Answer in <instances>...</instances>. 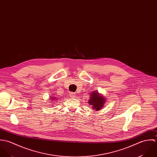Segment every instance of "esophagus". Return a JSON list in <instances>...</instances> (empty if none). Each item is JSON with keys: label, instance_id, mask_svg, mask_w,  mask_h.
Here are the masks:
<instances>
[{"label": "esophagus", "instance_id": "esophagus-1", "mask_svg": "<svg viewBox=\"0 0 157 157\" xmlns=\"http://www.w3.org/2000/svg\"><path fill=\"white\" fill-rule=\"evenodd\" d=\"M70 98H74V97H75V96H76V94H75V93H72V92H70Z\"/></svg>", "mask_w": 157, "mask_h": 157}]
</instances>
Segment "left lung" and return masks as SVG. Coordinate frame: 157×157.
Here are the masks:
<instances>
[{"label":"left lung","instance_id":"1","mask_svg":"<svg viewBox=\"0 0 157 157\" xmlns=\"http://www.w3.org/2000/svg\"><path fill=\"white\" fill-rule=\"evenodd\" d=\"M106 99L97 90L91 93L90 99H89V104L92 106V109L98 111L101 110L104 105Z\"/></svg>","mask_w":157,"mask_h":157}]
</instances>
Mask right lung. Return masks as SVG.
<instances>
[{"instance_id":"add662e5","label":"right lung","mask_w":157,"mask_h":157,"mask_svg":"<svg viewBox=\"0 0 157 157\" xmlns=\"http://www.w3.org/2000/svg\"><path fill=\"white\" fill-rule=\"evenodd\" d=\"M56 99H57V98H56V97H53V96H50V101H51V102H55V101H55V100H56Z\"/></svg>"}]
</instances>
